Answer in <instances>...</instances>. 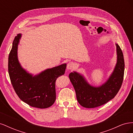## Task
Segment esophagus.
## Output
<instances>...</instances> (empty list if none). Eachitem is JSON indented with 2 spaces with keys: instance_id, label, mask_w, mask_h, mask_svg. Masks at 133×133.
Listing matches in <instances>:
<instances>
[{
  "instance_id": "34e87169",
  "label": "esophagus",
  "mask_w": 133,
  "mask_h": 133,
  "mask_svg": "<svg viewBox=\"0 0 133 133\" xmlns=\"http://www.w3.org/2000/svg\"><path fill=\"white\" fill-rule=\"evenodd\" d=\"M67 69H74V68H75V64L74 63L72 62H69L67 64Z\"/></svg>"
}]
</instances>
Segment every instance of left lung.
I'll return each instance as SVG.
<instances>
[{"label":"left lung","mask_w":133,"mask_h":133,"mask_svg":"<svg viewBox=\"0 0 133 133\" xmlns=\"http://www.w3.org/2000/svg\"><path fill=\"white\" fill-rule=\"evenodd\" d=\"M117 63L108 81L100 87L89 85L82 75L74 72L69 76L75 90L78 103L87 108L101 106L113 99L122 87L124 74V59L121 48L116 44Z\"/></svg>","instance_id":"obj_1"}]
</instances>
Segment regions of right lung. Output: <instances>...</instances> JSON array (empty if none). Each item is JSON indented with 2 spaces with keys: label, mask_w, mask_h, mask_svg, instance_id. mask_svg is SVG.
I'll use <instances>...</instances> for the list:
<instances>
[{
  "label": "right lung",
  "mask_w": 133,
  "mask_h": 133,
  "mask_svg": "<svg viewBox=\"0 0 133 133\" xmlns=\"http://www.w3.org/2000/svg\"><path fill=\"white\" fill-rule=\"evenodd\" d=\"M21 34L16 36L8 58V72L16 94L28 105L44 109L51 106L55 101V82L64 74L66 65L48 69L32 76L20 65L17 58V48Z\"/></svg>",
  "instance_id": "right-lung-1"
}]
</instances>
